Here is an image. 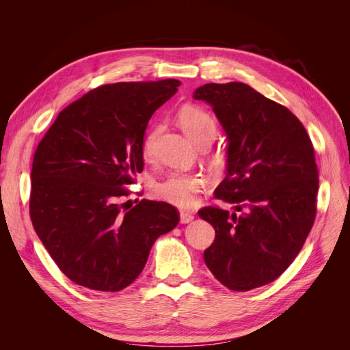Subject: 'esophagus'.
Wrapping results in <instances>:
<instances>
[{"mask_svg": "<svg viewBox=\"0 0 350 350\" xmlns=\"http://www.w3.org/2000/svg\"><path fill=\"white\" fill-rule=\"evenodd\" d=\"M179 220H181V224H189V221L194 220V215L188 213V211H181V215H179Z\"/></svg>", "mask_w": 350, "mask_h": 350, "instance_id": "34e87169", "label": "esophagus"}]
</instances>
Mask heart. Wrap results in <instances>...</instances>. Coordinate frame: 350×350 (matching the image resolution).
I'll list each match as a JSON object with an SVG mask.
<instances>
[{"mask_svg":"<svg viewBox=\"0 0 350 350\" xmlns=\"http://www.w3.org/2000/svg\"><path fill=\"white\" fill-rule=\"evenodd\" d=\"M178 122L184 133L198 147H206L216 135V121L213 116L197 107H184L178 112ZM162 131L161 124H154L147 131L143 140V156L152 159L159 134ZM204 185V179L196 174H172L156 185V194L181 208H188L194 204L197 193Z\"/></svg>","mask_w":350,"mask_h":350,"instance_id":"b5f03b06","label":"heart"}]
</instances>
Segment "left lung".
<instances>
[{
  "label": "left lung",
  "instance_id": "8db88e82",
  "mask_svg": "<svg viewBox=\"0 0 350 350\" xmlns=\"http://www.w3.org/2000/svg\"><path fill=\"white\" fill-rule=\"evenodd\" d=\"M193 98L207 102L228 139L226 176L217 200L242 213L204 207L215 228L204 262L226 288L247 292L276 280L314 225L319 169L301 121L245 83H208Z\"/></svg>",
  "mask_w": 350,
  "mask_h": 350
}]
</instances>
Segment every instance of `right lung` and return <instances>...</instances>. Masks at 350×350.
I'll return each instance as SVG.
<instances>
[{
  "mask_svg": "<svg viewBox=\"0 0 350 350\" xmlns=\"http://www.w3.org/2000/svg\"><path fill=\"white\" fill-rule=\"evenodd\" d=\"M178 80L105 84L72 102L40 140L31 165L30 219L66 276L118 292L144 269L154 241L179 221L165 201L122 207L125 185L143 171V140Z\"/></svg>",
  "mask_w": 350,
  "mask_h": 350,
  "instance_id": "obj_1",
  "label": "right lung"
}]
</instances>
